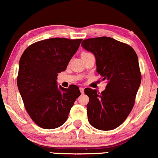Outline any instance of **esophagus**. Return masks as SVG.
Instances as JSON below:
<instances>
[{
    "mask_svg": "<svg viewBox=\"0 0 158 158\" xmlns=\"http://www.w3.org/2000/svg\"><path fill=\"white\" fill-rule=\"evenodd\" d=\"M80 91H81V94H83L84 93V89H83V87L80 88Z\"/></svg>",
    "mask_w": 158,
    "mask_h": 158,
    "instance_id": "1",
    "label": "esophagus"
}]
</instances>
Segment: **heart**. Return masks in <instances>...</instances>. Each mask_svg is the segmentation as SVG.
Instances as JSON below:
<instances>
[{"label":"heart","instance_id":"heart-1","mask_svg":"<svg viewBox=\"0 0 158 158\" xmlns=\"http://www.w3.org/2000/svg\"><path fill=\"white\" fill-rule=\"evenodd\" d=\"M87 53H88V52H84V53H83V54H87Z\"/></svg>","mask_w":158,"mask_h":158}]
</instances>
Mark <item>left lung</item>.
Instances as JSON below:
<instances>
[{
	"label": "left lung",
	"mask_w": 158,
	"mask_h": 158,
	"mask_svg": "<svg viewBox=\"0 0 158 158\" xmlns=\"http://www.w3.org/2000/svg\"><path fill=\"white\" fill-rule=\"evenodd\" d=\"M81 44L94 54L97 72L107 81L101 93L84 90L89 97L88 120L99 130H113L125 121L134 105L142 81L138 56L131 46L110 37L85 39Z\"/></svg>",
	"instance_id": "obj_1"
}]
</instances>
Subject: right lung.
Masks as SVG:
<instances>
[{
  "mask_svg": "<svg viewBox=\"0 0 158 158\" xmlns=\"http://www.w3.org/2000/svg\"><path fill=\"white\" fill-rule=\"evenodd\" d=\"M82 39L53 38L25 49L19 60L17 86L32 120L44 129L61 126L81 95L79 88L57 86L58 73L66 69Z\"/></svg>",
  "mask_w": 158,
  "mask_h": 158,
  "instance_id": "add662e5",
  "label": "right lung"
}]
</instances>
